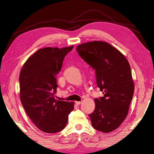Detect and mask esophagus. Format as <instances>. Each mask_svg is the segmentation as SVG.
Returning <instances> with one entry per match:
<instances>
[{"instance_id": "obj_1", "label": "esophagus", "mask_w": 154, "mask_h": 154, "mask_svg": "<svg viewBox=\"0 0 154 154\" xmlns=\"http://www.w3.org/2000/svg\"><path fill=\"white\" fill-rule=\"evenodd\" d=\"M75 103L76 104V105H79V104H81V101H75Z\"/></svg>"}]
</instances>
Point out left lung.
<instances>
[{
    "mask_svg": "<svg viewBox=\"0 0 154 154\" xmlns=\"http://www.w3.org/2000/svg\"><path fill=\"white\" fill-rule=\"evenodd\" d=\"M76 52L93 69L103 96L94 99L96 107L89 115L94 129L109 133L127 116L134 86L126 57L110 44L92 41L79 45Z\"/></svg>",
    "mask_w": 154,
    "mask_h": 154,
    "instance_id": "obj_1",
    "label": "left lung"
}]
</instances>
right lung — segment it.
Here are the masks:
<instances>
[{
    "mask_svg": "<svg viewBox=\"0 0 154 154\" xmlns=\"http://www.w3.org/2000/svg\"><path fill=\"white\" fill-rule=\"evenodd\" d=\"M73 45L59 49L45 47L31 55L23 65L19 78L20 100L36 126L47 133L64 129L74 102L55 99L57 75L66 54Z\"/></svg>",
    "mask_w": 154,
    "mask_h": 154,
    "instance_id": "1",
    "label": "right lung"
}]
</instances>
